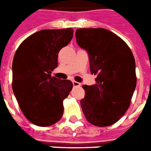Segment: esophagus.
<instances>
[{
  "label": "esophagus",
  "instance_id": "esophagus-1",
  "mask_svg": "<svg viewBox=\"0 0 151 151\" xmlns=\"http://www.w3.org/2000/svg\"><path fill=\"white\" fill-rule=\"evenodd\" d=\"M73 86L74 87H78L81 86V83H79V82H78V81H73Z\"/></svg>",
  "mask_w": 151,
  "mask_h": 151
}]
</instances>
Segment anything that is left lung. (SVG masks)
Here are the masks:
<instances>
[{"label": "left lung", "instance_id": "8db88e82", "mask_svg": "<svg viewBox=\"0 0 151 151\" xmlns=\"http://www.w3.org/2000/svg\"><path fill=\"white\" fill-rule=\"evenodd\" d=\"M75 36L88 53L90 72L97 75L95 84L82 86L83 114L94 126H111L130 105L137 82L134 55L121 37L106 29H78Z\"/></svg>", "mask_w": 151, "mask_h": 151}]
</instances>
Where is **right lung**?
Instances as JSON below:
<instances>
[{
  "mask_svg": "<svg viewBox=\"0 0 151 151\" xmlns=\"http://www.w3.org/2000/svg\"><path fill=\"white\" fill-rule=\"evenodd\" d=\"M73 29H44L22 41L13 58V91L25 118L38 127H50L63 114L62 101L73 88L70 80L51 75L59 51L73 38Z\"/></svg>",
  "mask_w": 151,
  "mask_h": 151,
  "instance_id": "obj_1",
  "label": "right lung"
}]
</instances>
